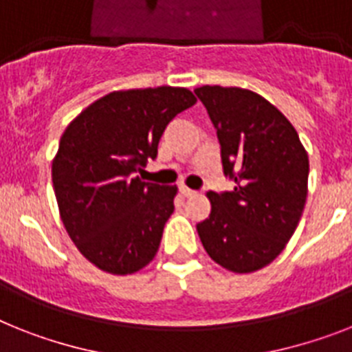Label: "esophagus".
Wrapping results in <instances>:
<instances>
[{
	"mask_svg": "<svg viewBox=\"0 0 352 352\" xmlns=\"http://www.w3.org/2000/svg\"><path fill=\"white\" fill-rule=\"evenodd\" d=\"M179 192L183 194V196L185 197H192V196H196V190H192V188H188L187 185H179Z\"/></svg>",
	"mask_w": 352,
	"mask_h": 352,
	"instance_id": "obj_1",
	"label": "esophagus"
}]
</instances>
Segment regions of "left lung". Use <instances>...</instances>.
Returning a JSON list of instances; mask_svg holds the SVG:
<instances>
[{"label":"left lung","mask_w":352,"mask_h":352,"mask_svg":"<svg viewBox=\"0 0 352 352\" xmlns=\"http://www.w3.org/2000/svg\"><path fill=\"white\" fill-rule=\"evenodd\" d=\"M221 145L230 192H208L210 216L197 223L203 248L234 274H252L292 239L307 197L309 160L292 122L274 104L243 88L201 86Z\"/></svg>","instance_id":"left-lung-1"}]
</instances>
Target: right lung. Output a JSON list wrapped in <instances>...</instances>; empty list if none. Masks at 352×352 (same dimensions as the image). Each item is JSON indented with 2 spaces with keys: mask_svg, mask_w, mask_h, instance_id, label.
Returning a JSON list of instances; mask_svg holds the SVG:
<instances>
[{
  "mask_svg": "<svg viewBox=\"0 0 352 352\" xmlns=\"http://www.w3.org/2000/svg\"><path fill=\"white\" fill-rule=\"evenodd\" d=\"M196 104L187 88L107 93L72 120L52 162L59 214L78 252L102 272L129 275L155 259L176 185L138 176L165 127Z\"/></svg>",
  "mask_w": 352,
  "mask_h": 352,
  "instance_id": "obj_1",
  "label": "right lung"
}]
</instances>
